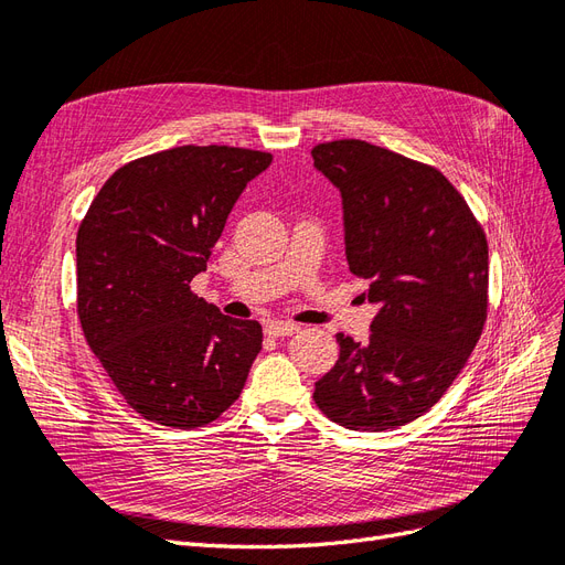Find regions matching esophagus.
<instances>
[{"instance_id":"34e87169","label":"esophagus","mask_w":565,"mask_h":565,"mask_svg":"<svg viewBox=\"0 0 565 565\" xmlns=\"http://www.w3.org/2000/svg\"><path fill=\"white\" fill-rule=\"evenodd\" d=\"M265 331L274 338H284V335H294L300 331V324H294V321H279V319H271L267 321Z\"/></svg>"}]
</instances>
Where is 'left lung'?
<instances>
[{
    "label": "left lung",
    "mask_w": 565,
    "mask_h": 565,
    "mask_svg": "<svg viewBox=\"0 0 565 565\" xmlns=\"http://www.w3.org/2000/svg\"><path fill=\"white\" fill-rule=\"evenodd\" d=\"M341 191L345 257L381 310L341 354L315 402L350 430H388L428 412L459 376L488 317V238L447 177L362 139L317 143Z\"/></svg>",
    "instance_id": "obj_1"
}]
</instances>
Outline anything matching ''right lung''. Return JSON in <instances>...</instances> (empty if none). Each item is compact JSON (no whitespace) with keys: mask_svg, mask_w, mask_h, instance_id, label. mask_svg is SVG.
Masks as SVG:
<instances>
[{"mask_svg":"<svg viewBox=\"0 0 565 565\" xmlns=\"http://www.w3.org/2000/svg\"><path fill=\"white\" fill-rule=\"evenodd\" d=\"M271 156L177 147L113 172L79 224L77 317L127 405L199 428L244 391L263 327L191 294L241 191Z\"/></svg>","mask_w":565,"mask_h":565,"instance_id":"right-lung-1","label":"right lung"}]
</instances>
